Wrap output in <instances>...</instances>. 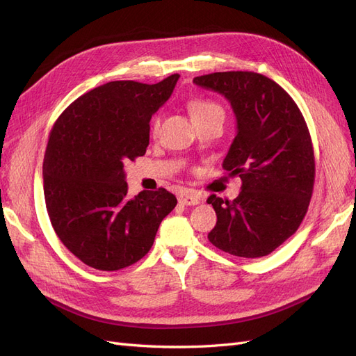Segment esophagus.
I'll list each match as a JSON object with an SVG mask.
<instances>
[{"instance_id":"34e87169","label":"esophagus","mask_w":356,"mask_h":356,"mask_svg":"<svg viewBox=\"0 0 356 356\" xmlns=\"http://www.w3.org/2000/svg\"><path fill=\"white\" fill-rule=\"evenodd\" d=\"M178 200L182 204H187V207H195V204H199L203 199L193 191H182L179 197H178Z\"/></svg>"}]
</instances>
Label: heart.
<instances>
[{"label":"heart","instance_id":"obj_1","mask_svg":"<svg viewBox=\"0 0 356 356\" xmlns=\"http://www.w3.org/2000/svg\"><path fill=\"white\" fill-rule=\"evenodd\" d=\"M187 106H188V111L191 114L193 120H200V118H204V117L212 115V114H224L222 108L218 104H215L212 101H207V99H191ZM157 129H159V118H154L153 127H152L153 134L157 132Z\"/></svg>","mask_w":356,"mask_h":356}]
</instances>
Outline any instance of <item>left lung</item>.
I'll use <instances>...</instances> for the list:
<instances>
[{"label":"left lung","instance_id":"left-lung-1","mask_svg":"<svg viewBox=\"0 0 356 356\" xmlns=\"http://www.w3.org/2000/svg\"><path fill=\"white\" fill-rule=\"evenodd\" d=\"M193 83L230 102L238 129L222 168L241 177L242 191L233 202L208 197L217 213L208 239L236 257H264L297 232L314 191L303 114L281 86L257 72H213Z\"/></svg>","mask_w":356,"mask_h":356}]
</instances>
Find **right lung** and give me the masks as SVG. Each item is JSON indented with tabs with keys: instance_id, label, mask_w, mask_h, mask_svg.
I'll return each instance as SVG.
<instances>
[{
	"instance_id": "1",
	"label": "right lung",
	"mask_w": 356,
	"mask_h": 356,
	"mask_svg": "<svg viewBox=\"0 0 356 356\" xmlns=\"http://www.w3.org/2000/svg\"><path fill=\"white\" fill-rule=\"evenodd\" d=\"M178 79L102 84L53 124L42 161L50 222L60 242L96 270H120L141 260L175 208L177 197L165 188L129 197L124 163L145 154L152 115Z\"/></svg>"
}]
</instances>
